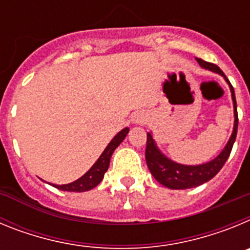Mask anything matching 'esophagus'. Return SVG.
Here are the masks:
<instances>
[{"mask_svg":"<svg viewBox=\"0 0 250 250\" xmlns=\"http://www.w3.org/2000/svg\"><path fill=\"white\" fill-rule=\"evenodd\" d=\"M145 121H146V116H145L144 114H141V112H138V114H135V115H134V118H132V123L139 124V125L144 124Z\"/></svg>","mask_w":250,"mask_h":250,"instance_id":"esophagus-1","label":"esophagus"}]
</instances>
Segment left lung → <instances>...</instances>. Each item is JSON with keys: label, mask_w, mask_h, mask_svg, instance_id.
<instances>
[{"label": "left lung", "mask_w": 250, "mask_h": 250, "mask_svg": "<svg viewBox=\"0 0 250 250\" xmlns=\"http://www.w3.org/2000/svg\"><path fill=\"white\" fill-rule=\"evenodd\" d=\"M199 65L205 70H210V71L219 74L220 76L224 77V80L229 85V89L231 92V100H233L234 107V126L233 132H231L230 138L228 143L224 146V149L220 151V154L213 160L208 161L205 164L200 165H184L175 163L167 156H165L161 150L156 145L155 140L152 138L151 132H147V140H146V150H145V159H146V164L149 167L150 173L152 176L160 183L161 185L169 188V189H190V188L199 187L204 183L209 182L213 179L216 174L219 173L223 165L225 164L227 159L229 158L231 151V147L234 145V141L237 138V130H238V112H237V101H235V94L234 89L229 80L227 79L223 71L219 67L214 63L203 61L202 59H196Z\"/></svg>", "instance_id": "obj_1"}]
</instances>
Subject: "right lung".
<instances>
[{"label": "right lung", "mask_w": 250, "mask_h": 250, "mask_svg": "<svg viewBox=\"0 0 250 250\" xmlns=\"http://www.w3.org/2000/svg\"><path fill=\"white\" fill-rule=\"evenodd\" d=\"M127 132H129V127H125L121 131H119L116 135L112 138V140L110 141L109 145L105 147V150L103 151V154L100 155V158L96 160L94 165L89 169V171H86L81 178H79L77 180L72 183H68V184L63 185H56L51 184L52 187L57 188L60 190L63 191H76V193H83V191H89L91 189H94L95 187H98L101 183V180L104 179V175L109 169L110 165V159H111L112 152L115 151V149L119 146L124 141V139L126 138Z\"/></svg>", "instance_id": "obj_1"}]
</instances>
